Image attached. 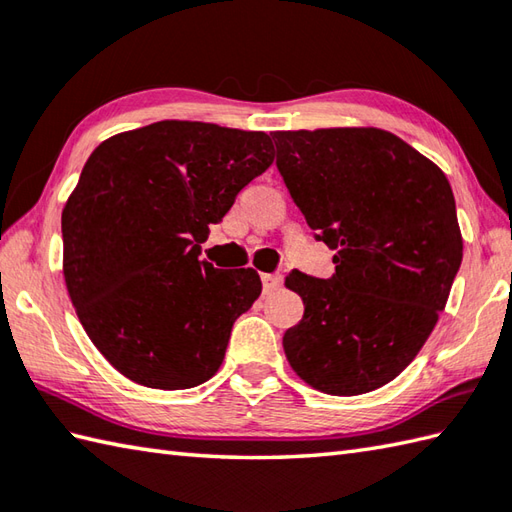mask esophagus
I'll return each mask as SVG.
<instances>
[{
    "label": "esophagus",
    "instance_id": "esophagus-1",
    "mask_svg": "<svg viewBox=\"0 0 512 512\" xmlns=\"http://www.w3.org/2000/svg\"><path fill=\"white\" fill-rule=\"evenodd\" d=\"M262 284H264V292H275L281 286V275L279 273H266L262 275Z\"/></svg>",
    "mask_w": 512,
    "mask_h": 512
}]
</instances>
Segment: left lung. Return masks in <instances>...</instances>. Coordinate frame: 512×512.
<instances>
[{
	"label": "left lung",
	"instance_id": "8db88e82",
	"mask_svg": "<svg viewBox=\"0 0 512 512\" xmlns=\"http://www.w3.org/2000/svg\"><path fill=\"white\" fill-rule=\"evenodd\" d=\"M292 200L336 255L334 275L292 270L303 319L284 334L297 376L332 396H358L405 369L447 306L462 233L447 176L376 127L275 132Z\"/></svg>",
	"mask_w": 512,
	"mask_h": 512
}]
</instances>
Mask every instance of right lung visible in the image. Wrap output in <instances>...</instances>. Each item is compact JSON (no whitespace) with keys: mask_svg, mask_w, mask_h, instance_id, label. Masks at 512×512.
<instances>
[{"mask_svg":"<svg viewBox=\"0 0 512 512\" xmlns=\"http://www.w3.org/2000/svg\"><path fill=\"white\" fill-rule=\"evenodd\" d=\"M273 158L264 132L198 121H160L92 151L61 215L63 277L83 330L123 376L189 389L220 369L262 281L198 262V244Z\"/></svg>","mask_w":512,"mask_h":512,"instance_id":"obj_1","label":"right lung"}]
</instances>
